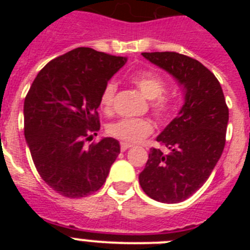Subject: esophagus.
<instances>
[{
    "mask_svg": "<svg viewBox=\"0 0 250 250\" xmlns=\"http://www.w3.org/2000/svg\"><path fill=\"white\" fill-rule=\"evenodd\" d=\"M131 146H132V145L129 144V143H121V144H120L121 151H125V150L130 149V147H131Z\"/></svg>",
    "mask_w": 250,
    "mask_h": 250,
    "instance_id": "1",
    "label": "esophagus"
}]
</instances>
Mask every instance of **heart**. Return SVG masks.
Masks as SVG:
<instances>
[{"mask_svg": "<svg viewBox=\"0 0 250 250\" xmlns=\"http://www.w3.org/2000/svg\"><path fill=\"white\" fill-rule=\"evenodd\" d=\"M130 81L143 92L150 101V109L158 120L165 121L170 118L173 103L164 95L165 81L154 72H138L130 76ZM116 83H107L100 95V107L104 111H110L116 94ZM154 131V124L146 118H125L110 124L107 132L112 138L124 143H139Z\"/></svg>", "mask_w": 250, "mask_h": 250, "instance_id": "heart-1", "label": "heart"}]
</instances>
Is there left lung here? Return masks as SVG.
<instances>
[{"label": "left lung", "mask_w": 250, "mask_h": 250, "mask_svg": "<svg viewBox=\"0 0 250 250\" xmlns=\"http://www.w3.org/2000/svg\"><path fill=\"white\" fill-rule=\"evenodd\" d=\"M154 65L175 77L184 89L178 116L156 138L167 152L151 147L139 175L151 199L175 204L203 187L222 156L229 109L219 81L198 60L178 52H143Z\"/></svg>", "instance_id": "obj_1"}]
</instances>
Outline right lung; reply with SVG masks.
<instances>
[{"instance_id": "add662e5", "label": "right lung", "mask_w": 250, "mask_h": 250, "mask_svg": "<svg viewBox=\"0 0 250 250\" xmlns=\"http://www.w3.org/2000/svg\"><path fill=\"white\" fill-rule=\"evenodd\" d=\"M126 62L90 47L50 61L37 74L23 104L25 138L43 182L66 198L98 191L120 154L119 141L103 138L98 107L104 86Z\"/></svg>"}]
</instances>
